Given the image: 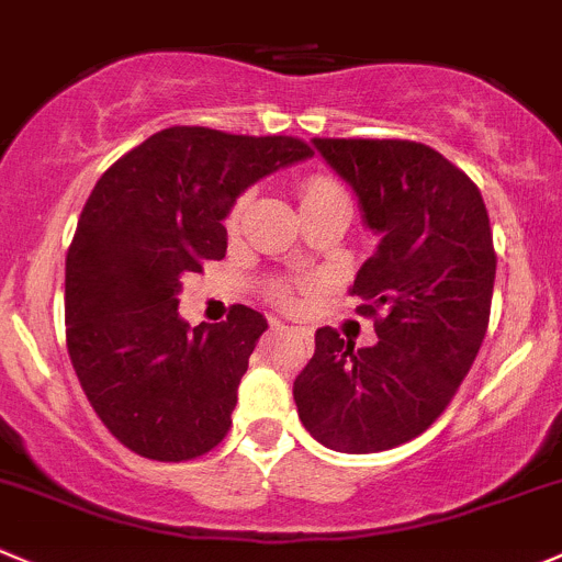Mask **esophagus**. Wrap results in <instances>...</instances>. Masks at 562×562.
Segmentation results:
<instances>
[{"label": "esophagus", "instance_id": "34e87169", "mask_svg": "<svg viewBox=\"0 0 562 562\" xmlns=\"http://www.w3.org/2000/svg\"><path fill=\"white\" fill-rule=\"evenodd\" d=\"M274 326H277V329H285L288 335L302 337V340L307 342V346H310V342H313V337H310V331H307V329H302V326H282V324H274Z\"/></svg>", "mask_w": 562, "mask_h": 562}]
</instances>
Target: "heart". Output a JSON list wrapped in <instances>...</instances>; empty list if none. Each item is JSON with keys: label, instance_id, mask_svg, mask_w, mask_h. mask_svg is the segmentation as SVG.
<instances>
[{"label": "heart", "instance_id": "heart-1", "mask_svg": "<svg viewBox=\"0 0 562 562\" xmlns=\"http://www.w3.org/2000/svg\"><path fill=\"white\" fill-rule=\"evenodd\" d=\"M337 198H346V192H342L340 183L331 181V178L313 176L302 183V205L326 203V200H337ZM247 203H249V194H244V198L236 203V209H233L231 222H236L238 216L244 214ZM277 299H280L282 304H288V307H293V304H296V296H293L291 288H277Z\"/></svg>", "mask_w": 562, "mask_h": 562}]
</instances>
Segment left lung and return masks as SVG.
<instances>
[{
    "instance_id": "1",
    "label": "left lung",
    "mask_w": 562,
    "mask_h": 562,
    "mask_svg": "<svg viewBox=\"0 0 562 562\" xmlns=\"http://www.w3.org/2000/svg\"><path fill=\"white\" fill-rule=\"evenodd\" d=\"M313 145L381 236L351 285L379 342L353 348L331 326L315 331L293 401L324 448L379 453L426 431L481 351L497 274L488 211L475 183L423 143Z\"/></svg>"
}]
</instances>
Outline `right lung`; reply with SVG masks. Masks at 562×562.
I'll return each mask as SVG.
<instances>
[{"mask_svg":"<svg viewBox=\"0 0 562 562\" xmlns=\"http://www.w3.org/2000/svg\"><path fill=\"white\" fill-rule=\"evenodd\" d=\"M313 156L296 136L172 125L114 161L87 198L65 258V340L79 384L120 445L189 461L231 431L249 353L269 329L178 315L183 277L225 258L222 225L247 187Z\"/></svg>","mask_w":562,"mask_h":562,"instance_id":"right-lung-1","label":"right lung"}]
</instances>
